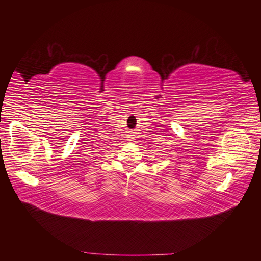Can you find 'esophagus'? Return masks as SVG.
I'll list each match as a JSON object with an SVG mask.
<instances>
[{"mask_svg": "<svg viewBox=\"0 0 261 261\" xmlns=\"http://www.w3.org/2000/svg\"><path fill=\"white\" fill-rule=\"evenodd\" d=\"M135 132H130V134H129V139H127V140H129V141H134L135 140Z\"/></svg>", "mask_w": 261, "mask_h": 261, "instance_id": "obj_1", "label": "esophagus"}]
</instances>
